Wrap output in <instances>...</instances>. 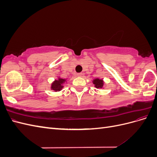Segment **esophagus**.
<instances>
[{
	"label": "esophagus",
	"mask_w": 157,
	"mask_h": 157,
	"mask_svg": "<svg viewBox=\"0 0 157 157\" xmlns=\"http://www.w3.org/2000/svg\"><path fill=\"white\" fill-rule=\"evenodd\" d=\"M78 77H82V76L83 75V73H77V75Z\"/></svg>",
	"instance_id": "obj_1"
}]
</instances>
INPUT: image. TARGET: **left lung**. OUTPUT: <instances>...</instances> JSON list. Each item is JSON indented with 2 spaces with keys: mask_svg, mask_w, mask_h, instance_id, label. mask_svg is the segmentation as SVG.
Wrapping results in <instances>:
<instances>
[{
  "mask_svg": "<svg viewBox=\"0 0 157 157\" xmlns=\"http://www.w3.org/2000/svg\"><path fill=\"white\" fill-rule=\"evenodd\" d=\"M93 84H94V86L96 88H103L104 82L102 79L95 78L93 80Z\"/></svg>",
  "mask_w": 157,
  "mask_h": 157,
  "instance_id": "8db88e82",
  "label": "left lung"
}]
</instances>
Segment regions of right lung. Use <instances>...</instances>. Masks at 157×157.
Wrapping results in <instances>:
<instances>
[{
    "label": "right lung",
    "instance_id": "1",
    "mask_svg": "<svg viewBox=\"0 0 157 157\" xmlns=\"http://www.w3.org/2000/svg\"><path fill=\"white\" fill-rule=\"evenodd\" d=\"M66 80L63 78H58V80H55L51 85V90H54L55 92H59L63 88V84L65 82Z\"/></svg>",
    "mask_w": 157,
    "mask_h": 157
}]
</instances>
